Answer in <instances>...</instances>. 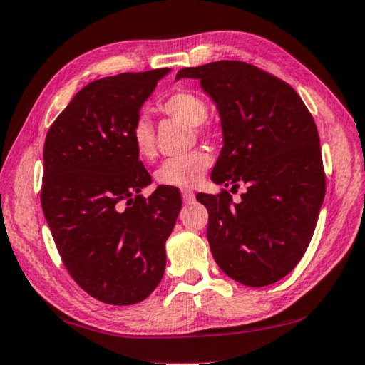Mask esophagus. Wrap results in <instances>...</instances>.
<instances>
[{
    "label": "esophagus",
    "instance_id": "34e87169",
    "mask_svg": "<svg viewBox=\"0 0 365 365\" xmlns=\"http://www.w3.org/2000/svg\"><path fill=\"white\" fill-rule=\"evenodd\" d=\"M182 197L185 202H191L195 201V193L191 190H182Z\"/></svg>",
    "mask_w": 365,
    "mask_h": 365
}]
</instances>
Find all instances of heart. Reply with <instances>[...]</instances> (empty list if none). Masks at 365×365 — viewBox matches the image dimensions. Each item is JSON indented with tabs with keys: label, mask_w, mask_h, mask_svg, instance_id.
<instances>
[{
	"label": "heart",
	"mask_w": 365,
	"mask_h": 365,
	"mask_svg": "<svg viewBox=\"0 0 365 365\" xmlns=\"http://www.w3.org/2000/svg\"><path fill=\"white\" fill-rule=\"evenodd\" d=\"M163 113L190 124L197 135L212 134L209 123V103L202 96L190 89H177L164 97L158 105ZM130 142L137 156L143 161L153 160L156 155L155 130L150 119L138 116L130 125ZM212 160L204 150H193L190 153L164 161L156 170V182L163 187L191 188L201 182Z\"/></svg>",
	"instance_id": "obj_1"
}]
</instances>
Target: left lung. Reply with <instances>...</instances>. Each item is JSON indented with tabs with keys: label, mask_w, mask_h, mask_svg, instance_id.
<instances>
[{
	"label": "left lung",
	"mask_w": 365,
	"mask_h": 365,
	"mask_svg": "<svg viewBox=\"0 0 365 365\" xmlns=\"http://www.w3.org/2000/svg\"><path fill=\"white\" fill-rule=\"evenodd\" d=\"M197 78L220 111L223 148L212 180L242 183L200 193L209 212L207 241L218 267L249 287L269 286L302 260L326 195L319 134L292 86L240 61L182 68Z\"/></svg>",
	"instance_id": "obj_1"
}]
</instances>
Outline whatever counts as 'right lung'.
Instances as JSON below:
<instances>
[{
  "label": "right lung",
  "instance_id": "obj_1",
  "mask_svg": "<svg viewBox=\"0 0 365 365\" xmlns=\"http://www.w3.org/2000/svg\"><path fill=\"white\" fill-rule=\"evenodd\" d=\"M169 68L121 73L71 98L44 142L41 205L68 274L107 304H134L163 279L164 244L182 197L160 187L130 142V125Z\"/></svg>",
  "mask_w": 365,
  "mask_h": 365
}]
</instances>
